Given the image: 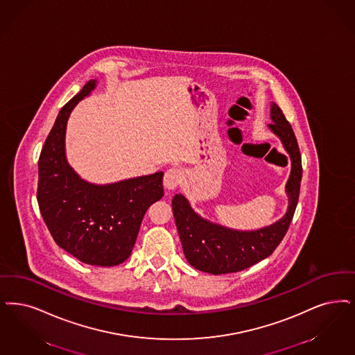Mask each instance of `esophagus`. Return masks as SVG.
<instances>
[{
  "instance_id": "obj_1",
  "label": "esophagus",
  "mask_w": 355,
  "mask_h": 355,
  "mask_svg": "<svg viewBox=\"0 0 355 355\" xmlns=\"http://www.w3.org/2000/svg\"><path fill=\"white\" fill-rule=\"evenodd\" d=\"M182 173L177 168H171L164 175V186L166 190H174L178 184H181Z\"/></svg>"
}]
</instances>
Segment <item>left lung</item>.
I'll return each instance as SVG.
<instances>
[{"label":"left lung","instance_id":"8db88e82","mask_svg":"<svg viewBox=\"0 0 355 355\" xmlns=\"http://www.w3.org/2000/svg\"><path fill=\"white\" fill-rule=\"evenodd\" d=\"M270 132L280 139L291 158V174L285 184L286 211L270 226L255 230H236L200 216L184 194L171 200L173 215L180 234L184 257L196 270L222 275L245 270L268 257L283 241L297 206L302 177L301 155L291 124L276 103H270Z\"/></svg>","mask_w":355,"mask_h":355}]
</instances>
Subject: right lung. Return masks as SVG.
Here are the masks:
<instances>
[{"mask_svg": "<svg viewBox=\"0 0 355 355\" xmlns=\"http://www.w3.org/2000/svg\"><path fill=\"white\" fill-rule=\"evenodd\" d=\"M96 85V79L88 80L59 111L38 161L37 199L60 248L85 264L114 267L130 256L144 215L162 198L164 173L94 184L72 168L66 155L67 121Z\"/></svg>", "mask_w": 355, "mask_h": 355, "instance_id": "1", "label": "right lung"}]
</instances>
